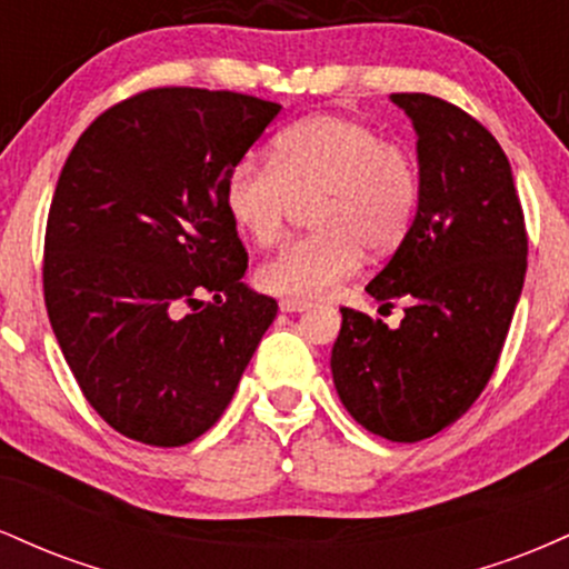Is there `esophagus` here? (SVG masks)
<instances>
[{"label":"esophagus","mask_w":569,"mask_h":569,"mask_svg":"<svg viewBox=\"0 0 569 569\" xmlns=\"http://www.w3.org/2000/svg\"><path fill=\"white\" fill-rule=\"evenodd\" d=\"M280 310H283V312H305V310H310V302H302V299H280Z\"/></svg>","instance_id":"esophagus-1"}]
</instances>
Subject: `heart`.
<instances>
[{"mask_svg": "<svg viewBox=\"0 0 569 569\" xmlns=\"http://www.w3.org/2000/svg\"><path fill=\"white\" fill-rule=\"evenodd\" d=\"M316 232L259 267L264 291L318 299L361 264L407 240L420 202V168L407 143L380 139L348 114H312L272 141V162L243 158L227 176L224 206L259 248L283 240L302 202Z\"/></svg>", "mask_w": 569, "mask_h": 569, "instance_id": "obj_1", "label": "heart"}]
</instances>
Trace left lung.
<instances>
[{
  "mask_svg": "<svg viewBox=\"0 0 569 569\" xmlns=\"http://www.w3.org/2000/svg\"><path fill=\"white\" fill-rule=\"evenodd\" d=\"M417 133L415 224L367 291L403 321L342 307L331 375L352 420L388 441L452 426L492 377L521 297L527 230L511 162L495 136L428 93H393Z\"/></svg>",
  "mask_w": 569,
  "mask_h": 569,
  "instance_id": "8db88e82",
  "label": "left lung"
}]
</instances>
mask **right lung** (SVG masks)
Masks as SVG:
<instances>
[{
    "label": "right lung",
    "mask_w": 569,
    "mask_h": 569,
    "mask_svg": "<svg viewBox=\"0 0 569 569\" xmlns=\"http://www.w3.org/2000/svg\"><path fill=\"white\" fill-rule=\"evenodd\" d=\"M278 112L232 90H143L96 117L58 176L50 326L82 396L128 439L206 433L276 321V299L240 280L248 253L224 187Z\"/></svg>",
    "instance_id": "1"
}]
</instances>
